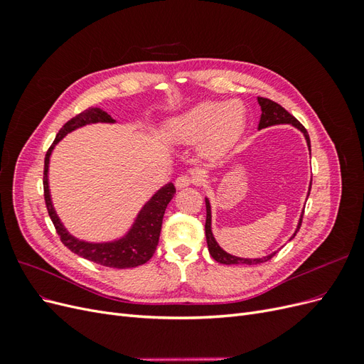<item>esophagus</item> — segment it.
Segmentation results:
<instances>
[{
  "instance_id": "obj_1",
  "label": "esophagus",
  "mask_w": 364,
  "mask_h": 364,
  "mask_svg": "<svg viewBox=\"0 0 364 364\" xmlns=\"http://www.w3.org/2000/svg\"><path fill=\"white\" fill-rule=\"evenodd\" d=\"M191 183H197V179L193 178V176H188V174H181L178 179H176L174 185L176 188L181 190V188H185V186H190Z\"/></svg>"
}]
</instances>
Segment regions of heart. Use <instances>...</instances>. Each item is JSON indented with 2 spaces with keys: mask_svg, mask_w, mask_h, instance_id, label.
Instances as JSON below:
<instances>
[{
  "mask_svg": "<svg viewBox=\"0 0 364 364\" xmlns=\"http://www.w3.org/2000/svg\"><path fill=\"white\" fill-rule=\"evenodd\" d=\"M246 126V106L240 100L202 102L173 118L167 135L181 144L200 141L206 155H220L243 134Z\"/></svg>",
  "mask_w": 364,
  "mask_h": 364,
  "instance_id": "1",
  "label": "heart"
}]
</instances>
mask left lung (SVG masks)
<instances>
[{"instance_id":"1","label":"left lung","mask_w":364,"mask_h":364,"mask_svg":"<svg viewBox=\"0 0 364 364\" xmlns=\"http://www.w3.org/2000/svg\"><path fill=\"white\" fill-rule=\"evenodd\" d=\"M258 105L261 106V118H259V124H258V130L261 129H266V127H270V126H278V124H291L293 127H296L297 130H301L304 136H305V141H306V146H308V150H310V155H311V142H310V136H308V132L306 129L297 121L291 114H289L287 111L282 106H279L278 103H274L272 100H269V98H262V97H258ZM311 190V182H310V186H308V191ZM308 196H310V193H308ZM306 196V199H308ZM205 203H206V223H205V234H206V243H208V250L209 253H211V257L220 262V264H247V266H252V264H259V262H266L269 261L273 255H277L278 250H274L272 253H269V255L266 257H261V258H241V257H235V255H230V253H228L226 250H223L222 247L218 246L217 240L214 238V234H213V222H211V202H209L208 197H205ZM302 215H304V211L301 214V218H299V223H297L296 226V230L294 234L290 237V240L294 238L296 232L299 230L301 228V223H302ZM289 240V241H290Z\"/></svg>"}]
</instances>
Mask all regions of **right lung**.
Listing matches in <instances>:
<instances>
[{"mask_svg": "<svg viewBox=\"0 0 364 364\" xmlns=\"http://www.w3.org/2000/svg\"><path fill=\"white\" fill-rule=\"evenodd\" d=\"M115 124L117 121L105 112L100 107H90L85 112L75 115L65 124L59 134L56 135L53 146L47 151L46 165H43V197H46L47 211L51 218V222L56 228L58 234L60 235L62 243L67 246L71 252L77 255L90 259L92 262L102 264L106 267L114 269H130L146 264L156 250L159 243V234L162 228V218L165 214L167 205L173 199L176 193L174 185L171 182L165 183L164 186L153 194L150 199L139 209L138 215L135 217L134 223L129 228L127 232L123 237H118L111 241H86L74 237L68 229L63 226L62 220L59 218L56 209H54L51 193H50V182H48V168H50V158L51 153L59 142L67 136L71 132L85 127L87 124Z\"/></svg>", "mask_w": 364, "mask_h": 364, "instance_id": "obj_1", "label": "right lung"}]
</instances>
